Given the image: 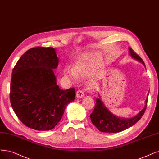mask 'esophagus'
<instances>
[{
	"mask_svg": "<svg viewBox=\"0 0 159 159\" xmlns=\"http://www.w3.org/2000/svg\"><path fill=\"white\" fill-rule=\"evenodd\" d=\"M84 96V92L83 90H79L77 92H76V96L77 98H83Z\"/></svg>",
	"mask_w": 159,
	"mask_h": 159,
	"instance_id": "esophagus-1",
	"label": "esophagus"
}]
</instances>
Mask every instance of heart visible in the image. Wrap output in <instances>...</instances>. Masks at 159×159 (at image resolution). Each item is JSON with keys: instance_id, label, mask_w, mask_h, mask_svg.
<instances>
[{"instance_id": "1", "label": "heart", "mask_w": 159, "mask_h": 159, "mask_svg": "<svg viewBox=\"0 0 159 159\" xmlns=\"http://www.w3.org/2000/svg\"><path fill=\"white\" fill-rule=\"evenodd\" d=\"M97 69L98 66L96 64L84 60H80L75 63L74 68L68 66L65 67L63 69V74L67 79L73 81H77L79 79L90 76L96 71ZM95 85V82H89V86L90 88H93Z\"/></svg>"}]
</instances>
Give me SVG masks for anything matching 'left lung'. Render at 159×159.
<instances>
[{
    "mask_svg": "<svg viewBox=\"0 0 159 159\" xmlns=\"http://www.w3.org/2000/svg\"><path fill=\"white\" fill-rule=\"evenodd\" d=\"M129 54L133 59L142 63L145 67V65L142 59L137 55L131 48H129ZM98 96L99 98H97L96 99L94 109H93L90 116L92 122L99 131L102 132H120L132 126L142 118L147 108L148 98L145 99V105L144 108L138 115L132 117V118H120V117L117 116L111 113L102 100L99 93H98Z\"/></svg>",
    "mask_w": 159,
    "mask_h": 159,
    "instance_id": "1",
    "label": "left lung"
}]
</instances>
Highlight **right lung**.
<instances>
[{"label":"right lung","instance_id":"add662e5","mask_svg":"<svg viewBox=\"0 0 159 159\" xmlns=\"http://www.w3.org/2000/svg\"><path fill=\"white\" fill-rule=\"evenodd\" d=\"M58 62L54 48L39 46L25 52L13 69L11 105L23 124L34 130L54 128L75 98L73 88L63 90L57 85L53 69Z\"/></svg>","mask_w":159,"mask_h":159}]
</instances>
